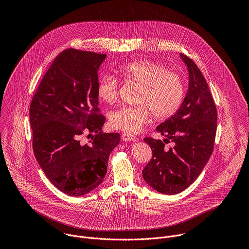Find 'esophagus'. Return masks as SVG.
<instances>
[{"label": "esophagus", "mask_w": 249, "mask_h": 249, "mask_svg": "<svg viewBox=\"0 0 249 249\" xmlns=\"http://www.w3.org/2000/svg\"><path fill=\"white\" fill-rule=\"evenodd\" d=\"M122 140L125 141V142H133V141H136V137L135 136H132V135H129V134H122Z\"/></svg>", "instance_id": "esophagus-1"}]
</instances>
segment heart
<instances>
[{
    "label": "heart",
    "mask_w": 249,
    "mask_h": 249,
    "mask_svg": "<svg viewBox=\"0 0 249 249\" xmlns=\"http://www.w3.org/2000/svg\"><path fill=\"white\" fill-rule=\"evenodd\" d=\"M118 73L126 82L140 85L134 106H121L109 115L112 128L136 134L150 119L151 113L159 120L172 116L184 98V84L180 75L173 70L165 69L159 62L136 60L122 65ZM97 96L105 103L117 99L118 82L110 74H104L97 84Z\"/></svg>",
    "instance_id": "b5f03b06"
}]
</instances>
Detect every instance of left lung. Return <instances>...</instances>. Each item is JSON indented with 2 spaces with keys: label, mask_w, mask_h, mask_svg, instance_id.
<instances>
[{
  "label": "left lung",
  "mask_w": 249,
  "mask_h": 249,
  "mask_svg": "<svg viewBox=\"0 0 249 249\" xmlns=\"http://www.w3.org/2000/svg\"><path fill=\"white\" fill-rule=\"evenodd\" d=\"M188 71V89L180 107L157 127L166 139L145 138L153 158L143 170V178L160 193L174 195L189 187L207 164L217 132V108L208 84L197 65L180 54ZM175 146L169 150L164 143Z\"/></svg>",
  "instance_id": "8db88e82"
}]
</instances>
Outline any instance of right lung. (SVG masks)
I'll list each match as a JSON object with an SVG mask.
<instances>
[{"mask_svg": "<svg viewBox=\"0 0 249 249\" xmlns=\"http://www.w3.org/2000/svg\"><path fill=\"white\" fill-rule=\"evenodd\" d=\"M105 58L64 50L30 103L34 156L52 184L70 196L86 195L103 181L109 155L120 142L118 133L102 132L105 118L97 114V71ZM84 131L96 134L89 144L79 143Z\"/></svg>", "mask_w": 249, "mask_h": 249, "instance_id": "right-lung-1", "label": "right lung"}]
</instances>
